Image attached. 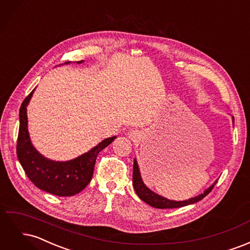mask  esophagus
Here are the masks:
<instances>
[{"mask_svg":"<svg viewBox=\"0 0 250 250\" xmlns=\"http://www.w3.org/2000/svg\"><path fill=\"white\" fill-rule=\"evenodd\" d=\"M128 137H129V139H131L132 141H139L141 139V132L139 130H131L129 133H128Z\"/></svg>","mask_w":250,"mask_h":250,"instance_id":"obj_1","label":"esophagus"}]
</instances>
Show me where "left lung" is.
I'll return each mask as SVG.
<instances>
[{"label": "left lung", "instance_id": "left-lung-1", "mask_svg": "<svg viewBox=\"0 0 250 250\" xmlns=\"http://www.w3.org/2000/svg\"><path fill=\"white\" fill-rule=\"evenodd\" d=\"M217 183V181H216ZM216 183L210 186L208 190L204 191L202 194H200L197 197L191 198L188 200H185V201H174V200H169L167 198H164L162 196L155 194L154 192L150 191L149 188L144 185L143 180L141 178V174H140V170H139V166L137 161L134 160L133 162V173H132V184H133V188L135 193L138 194L139 197L145 201L146 203H148L149 206L156 208H183L186 206H188V204H193L195 202H198L201 199H203L206 196L213 190L214 186L216 185Z\"/></svg>", "mask_w": 250, "mask_h": 250}]
</instances>
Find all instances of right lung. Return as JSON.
<instances>
[{
	"label": "right lung",
	"instance_id": "right-lung-1",
	"mask_svg": "<svg viewBox=\"0 0 250 250\" xmlns=\"http://www.w3.org/2000/svg\"><path fill=\"white\" fill-rule=\"evenodd\" d=\"M82 62H79L80 63ZM34 89L22 101L20 108V128L17 143L18 158L28 178L41 190L56 196L78 194L92 180L97 155L116 139L108 138L88 152L69 162H54L37 152L28 133L27 105Z\"/></svg>",
	"mask_w": 250,
	"mask_h": 250
}]
</instances>
